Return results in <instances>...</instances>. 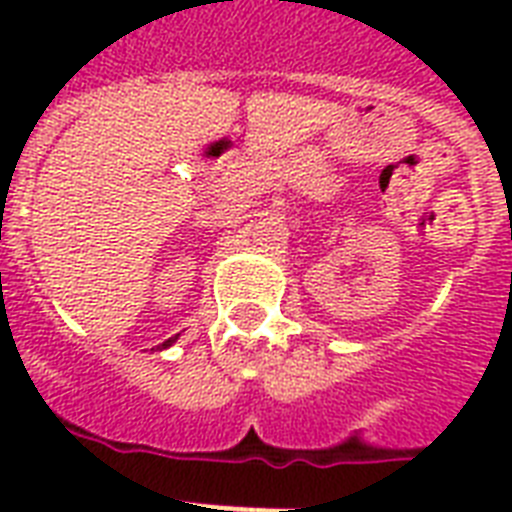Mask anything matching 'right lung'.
<instances>
[{"label":"right lung","mask_w":512,"mask_h":512,"mask_svg":"<svg viewBox=\"0 0 512 512\" xmlns=\"http://www.w3.org/2000/svg\"><path fill=\"white\" fill-rule=\"evenodd\" d=\"M177 337H172V340H167V342H162V348H167V345H172V342H175Z\"/></svg>","instance_id":"right-lung-1"}]
</instances>
